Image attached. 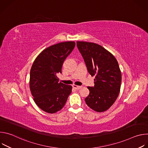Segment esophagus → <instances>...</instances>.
<instances>
[{"mask_svg":"<svg viewBox=\"0 0 148 148\" xmlns=\"http://www.w3.org/2000/svg\"><path fill=\"white\" fill-rule=\"evenodd\" d=\"M73 87L75 88V90H79L80 88H82V86H76V85H73Z\"/></svg>","mask_w":148,"mask_h":148,"instance_id":"obj_1","label":"esophagus"}]
</instances>
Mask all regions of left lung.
<instances>
[{"mask_svg":"<svg viewBox=\"0 0 148 148\" xmlns=\"http://www.w3.org/2000/svg\"><path fill=\"white\" fill-rule=\"evenodd\" d=\"M77 47L88 73L95 76L94 86L88 87V106L98 112L108 110L116 101L121 88V72L115 57L101 46L90 42L77 41Z\"/></svg>","mask_w":148,"mask_h":148,"instance_id":"8db88e82","label":"left lung"}]
</instances>
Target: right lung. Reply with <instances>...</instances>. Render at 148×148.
I'll return each instance as SVG.
<instances>
[{
    "instance_id": "obj_1",
    "label": "right lung",
    "mask_w": 148,
    "mask_h": 148,
    "mask_svg": "<svg viewBox=\"0 0 148 148\" xmlns=\"http://www.w3.org/2000/svg\"><path fill=\"white\" fill-rule=\"evenodd\" d=\"M75 46L74 41H65L42 51L30 70V89L37 106L49 114H54L64 106L72 91V86L58 82L65 59Z\"/></svg>"
}]
</instances>
